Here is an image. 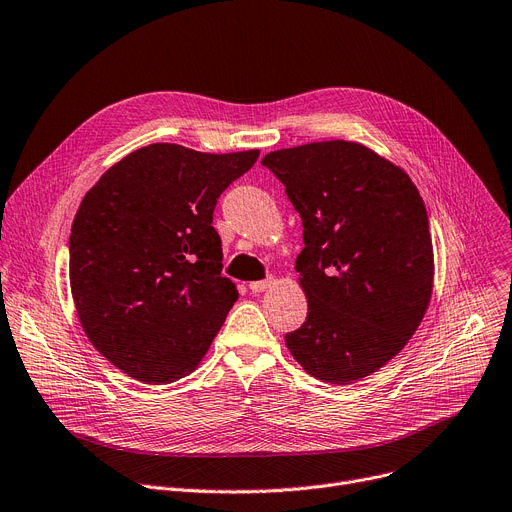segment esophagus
<instances>
[{
	"label": "esophagus",
	"mask_w": 512,
	"mask_h": 512,
	"mask_svg": "<svg viewBox=\"0 0 512 512\" xmlns=\"http://www.w3.org/2000/svg\"><path fill=\"white\" fill-rule=\"evenodd\" d=\"M272 286V278H267V280H257V282H251L249 284V288H251V292H263V290H267Z\"/></svg>",
	"instance_id": "1"
}]
</instances>
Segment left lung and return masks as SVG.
I'll use <instances>...</instances> for the list:
<instances>
[{
  "label": "left lung",
  "instance_id": "8db88e82",
  "mask_svg": "<svg viewBox=\"0 0 512 512\" xmlns=\"http://www.w3.org/2000/svg\"><path fill=\"white\" fill-rule=\"evenodd\" d=\"M303 220L294 270L309 303L286 334L313 378L351 384L384 367L419 328L432 299L434 249L413 180L351 141L267 153Z\"/></svg>",
  "mask_w": 512,
  "mask_h": 512
}]
</instances>
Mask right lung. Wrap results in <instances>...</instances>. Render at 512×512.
<instances>
[{
    "label": "right lung",
    "instance_id": "1",
    "mask_svg": "<svg viewBox=\"0 0 512 512\" xmlns=\"http://www.w3.org/2000/svg\"><path fill=\"white\" fill-rule=\"evenodd\" d=\"M257 157L153 143L122 157L80 203L68 242L76 313L130 378L188 375L220 332L238 292L222 276L213 209Z\"/></svg>",
    "mask_w": 512,
    "mask_h": 512
}]
</instances>
